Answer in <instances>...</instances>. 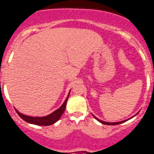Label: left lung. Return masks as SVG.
<instances>
[{"label":"left lung","instance_id":"8db88e82","mask_svg":"<svg viewBox=\"0 0 154 154\" xmlns=\"http://www.w3.org/2000/svg\"><path fill=\"white\" fill-rule=\"evenodd\" d=\"M93 117L97 119V121H99L100 122H101L102 124L103 125H119V124H122V123H123V122H125V121H122V122H113V123H111V122H103V121L101 120H99L98 118H96L94 115H93Z\"/></svg>","mask_w":154,"mask_h":154}]
</instances>
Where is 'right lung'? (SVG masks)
I'll list each match as a JSON object with an SVG mask.
<instances>
[{
  "mask_svg": "<svg viewBox=\"0 0 154 154\" xmlns=\"http://www.w3.org/2000/svg\"><path fill=\"white\" fill-rule=\"evenodd\" d=\"M68 96H69V93H68L66 100H64V103L61 105V107H59L57 110L54 111L52 114L45 117H36V118H35V117L26 116V115H22V114L18 112L17 110H15V111H16L17 114L20 116L21 118H22L23 120L26 121V122H28V123H31V124L33 125H53L54 123L57 122L61 117L63 113H64V110H65V107H66V103L67 100H68Z\"/></svg>",
  "mask_w": 154,
  "mask_h": 154,
  "instance_id": "1",
  "label": "right lung"
}]
</instances>
